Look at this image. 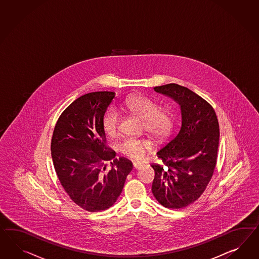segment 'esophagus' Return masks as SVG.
<instances>
[{
  "label": "esophagus",
  "instance_id": "1",
  "mask_svg": "<svg viewBox=\"0 0 259 259\" xmlns=\"http://www.w3.org/2000/svg\"><path fill=\"white\" fill-rule=\"evenodd\" d=\"M141 166H143V164L141 163H137V162L133 163V168L134 169H138V168H140Z\"/></svg>",
  "mask_w": 259,
  "mask_h": 259
}]
</instances>
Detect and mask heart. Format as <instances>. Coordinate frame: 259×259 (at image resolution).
Masks as SVG:
<instances>
[{
	"label": "heart",
	"instance_id": "1",
	"mask_svg": "<svg viewBox=\"0 0 259 259\" xmlns=\"http://www.w3.org/2000/svg\"><path fill=\"white\" fill-rule=\"evenodd\" d=\"M122 108L140 117L144 130L158 140L164 139L171 132L173 120L169 110L163 107L158 108L155 101L148 96H130L122 105ZM119 120L118 111L113 107L109 108L102 117L104 133L110 137L116 136ZM152 148V142L145 138H126L120 142L118 146L120 153L132 160L143 159L146 152Z\"/></svg>",
	"mask_w": 259,
	"mask_h": 259
}]
</instances>
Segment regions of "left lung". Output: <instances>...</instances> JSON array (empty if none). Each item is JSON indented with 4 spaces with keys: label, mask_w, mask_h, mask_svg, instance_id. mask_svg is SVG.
<instances>
[{
    "label": "left lung",
    "mask_w": 259,
    "mask_h": 259,
    "mask_svg": "<svg viewBox=\"0 0 259 259\" xmlns=\"http://www.w3.org/2000/svg\"><path fill=\"white\" fill-rule=\"evenodd\" d=\"M154 91L181 107L182 126L174 139L157 152L162 164H152V193L163 206L180 209L198 200L217 164L220 126L213 107L191 90L170 83Z\"/></svg>",
    "instance_id": "obj_1"
}]
</instances>
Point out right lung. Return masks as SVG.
<instances>
[{
    "mask_svg": "<svg viewBox=\"0 0 259 259\" xmlns=\"http://www.w3.org/2000/svg\"><path fill=\"white\" fill-rule=\"evenodd\" d=\"M114 96L95 92L78 97L60 114L53 133L51 154L59 182L70 199L89 212L112 206L133 170L131 161L115 158L102 128Z\"/></svg>",
    "mask_w": 259,
    "mask_h": 259,
    "instance_id": "add662e5",
    "label": "right lung"
}]
</instances>
